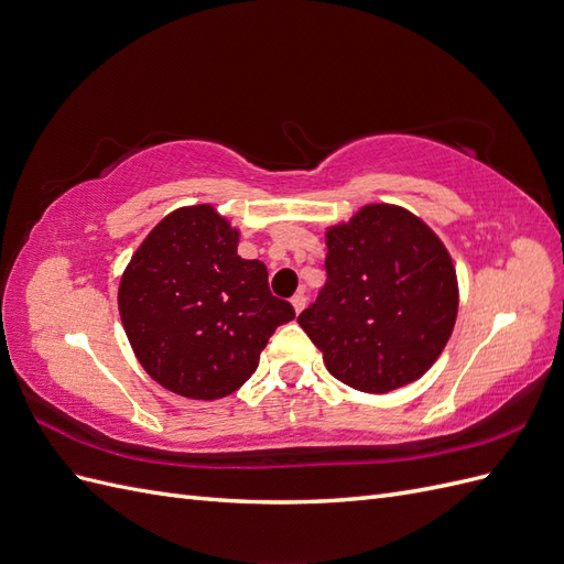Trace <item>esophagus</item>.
Instances as JSON below:
<instances>
[{
  "label": "esophagus",
  "instance_id": "esophagus-1",
  "mask_svg": "<svg viewBox=\"0 0 564 564\" xmlns=\"http://www.w3.org/2000/svg\"><path fill=\"white\" fill-rule=\"evenodd\" d=\"M292 305H294L296 313H301V311L305 308V294H303V292H296V294L292 296Z\"/></svg>",
  "mask_w": 564,
  "mask_h": 564
}]
</instances>
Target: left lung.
I'll return each mask as SVG.
<instances>
[{
	"label": "left lung",
	"instance_id": "left-lung-1",
	"mask_svg": "<svg viewBox=\"0 0 564 564\" xmlns=\"http://www.w3.org/2000/svg\"><path fill=\"white\" fill-rule=\"evenodd\" d=\"M327 282L299 315L340 383L390 392L423 377L452 336L458 286L449 253L421 218L369 204L327 232Z\"/></svg>",
	"mask_w": 564,
	"mask_h": 564
}]
</instances>
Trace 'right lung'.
I'll list each match as a JSON object with an SVG mask.
<instances>
[{
  "label": "right lung",
  "mask_w": 564,
  "mask_h": 564,
  "mask_svg": "<svg viewBox=\"0 0 564 564\" xmlns=\"http://www.w3.org/2000/svg\"><path fill=\"white\" fill-rule=\"evenodd\" d=\"M240 232L209 204L169 214L131 256L119 317L143 369L166 390L218 400L259 367L292 303L270 294L268 268L237 256Z\"/></svg>",
  "instance_id": "right-lung-1"
}]
</instances>
